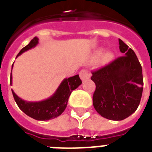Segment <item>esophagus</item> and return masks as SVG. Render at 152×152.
Returning <instances> with one entry per match:
<instances>
[{
	"mask_svg": "<svg viewBox=\"0 0 152 152\" xmlns=\"http://www.w3.org/2000/svg\"><path fill=\"white\" fill-rule=\"evenodd\" d=\"M80 79L83 81H85L86 80H88L90 78V74L88 73V72L85 69H83L80 72Z\"/></svg>",
	"mask_w": 152,
	"mask_h": 152,
	"instance_id": "obj_1",
	"label": "esophagus"
}]
</instances>
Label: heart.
Listing matches in <instances>:
<instances>
[{
    "label": "heart",
    "instance_id": "obj_1",
    "mask_svg": "<svg viewBox=\"0 0 152 152\" xmlns=\"http://www.w3.org/2000/svg\"><path fill=\"white\" fill-rule=\"evenodd\" d=\"M102 56H103L102 57V60L105 63L110 62L113 59V57H114V54L112 52L104 53L103 48H98L97 50H95L94 53H93V57L95 59H99V58L101 57Z\"/></svg>",
    "mask_w": 152,
    "mask_h": 152
}]
</instances>
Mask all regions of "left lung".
<instances>
[{
    "label": "left lung",
    "instance_id": "1",
    "mask_svg": "<svg viewBox=\"0 0 152 152\" xmlns=\"http://www.w3.org/2000/svg\"><path fill=\"white\" fill-rule=\"evenodd\" d=\"M123 56L93 72L91 80L96 89L93 106L103 118L124 120L137 110L143 92L142 67L132 49L119 39Z\"/></svg>",
    "mask_w": 152,
    "mask_h": 152
}]
</instances>
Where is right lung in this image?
<instances>
[{
	"mask_svg": "<svg viewBox=\"0 0 152 152\" xmlns=\"http://www.w3.org/2000/svg\"><path fill=\"white\" fill-rule=\"evenodd\" d=\"M39 38L34 37L29 44L23 47L18 53L20 56L23 53L34 48L39 44ZM13 68V64H12ZM12 83V76L11 72L10 84ZM82 83L79 75L64 79L53 95L46 99L39 102H30L22 99L12 89L13 97L19 108L27 116L38 121H48L57 118L64 111L72 91Z\"/></svg>",
	"mask_w": 152,
	"mask_h": 152,
	"instance_id": "right-lung-1",
	"label": "right lung"
}]
</instances>
